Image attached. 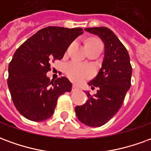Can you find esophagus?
Masks as SVG:
<instances>
[{
  "mask_svg": "<svg viewBox=\"0 0 151 151\" xmlns=\"http://www.w3.org/2000/svg\"><path fill=\"white\" fill-rule=\"evenodd\" d=\"M78 89H79V87H78V86H77V85H74V84L73 85L72 91H78Z\"/></svg>",
  "mask_w": 151,
  "mask_h": 151,
  "instance_id": "obj_1",
  "label": "esophagus"
}]
</instances>
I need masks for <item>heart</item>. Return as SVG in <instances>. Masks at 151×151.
I'll return each instance as SVG.
<instances>
[{
	"label": "heart",
	"mask_w": 151,
	"mask_h": 151,
	"mask_svg": "<svg viewBox=\"0 0 151 151\" xmlns=\"http://www.w3.org/2000/svg\"><path fill=\"white\" fill-rule=\"evenodd\" d=\"M87 43H100L99 40H91ZM67 75L75 82H82L91 74V69L89 67L77 63H72L66 68Z\"/></svg>",
	"instance_id": "obj_1"
}]
</instances>
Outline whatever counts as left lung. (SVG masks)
<instances>
[{"label":"left lung","mask_w":151,"mask_h":151,"mask_svg":"<svg viewBox=\"0 0 151 151\" xmlns=\"http://www.w3.org/2000/svg\"><path fill=\"white\" fill-rule=\"evenodd\" d=\"M91 34L98 35L104 43V57L101 69L95 78L90 81L91 88L98 87L93 96L88 91L85 104L77 106V117L82 124L99 127L108 122L123 104L131 86L132 66L129 55L113 32L104 27L86 28Z\"/></svg>","instance_id":"obj_1"}]
</instances>
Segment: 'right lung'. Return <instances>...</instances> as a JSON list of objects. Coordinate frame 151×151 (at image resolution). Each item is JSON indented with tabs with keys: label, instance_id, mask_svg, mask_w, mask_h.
<instances>
[{
	"label": "right lung",
	"instance_id": "add662e5",
	"mask_svg": "<svg viewBox=\"0 0 151 151\" xmlns=\"http://www.w3.org/2000/svg\"><path fill=\"white\" fill-rule=\"evenodd\" d=\"M82 28L47 27L29 38L15 52L9 65L8 86L14 104L22 116L32 121L52 116L57 99L72 90L65 77L50 81V61L62 59Z\"/></svg>",
	"mask_w": 151,
	"mask_h": 151
}]
</instances>
